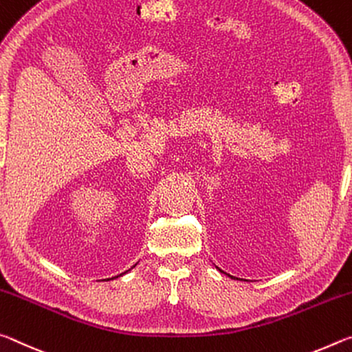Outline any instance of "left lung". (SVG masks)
<instances>
[{"instance_id": "1", "label": "left lung", "mask_w": 352, "mask_h": 352, "mask_svg": "<svg viewBox=\"0 0 352 352\" xmlns=\"http://www.w3.org/2000/svg\"><path fill=\"white\" fill-rule=\"evenodd\" d=\"M220 272H221V270H220Z\"/></svg>"}]
</instances>
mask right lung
Instances as JSON below:
<instances>
[{
  "label": "right lung",
  "instance_id": "1",
  "mask_svg": "<svg viewBox=\"0 0 352 352\" xmlns=\"http://www.w3.org/2000/svg\"><path fill=\"white\" fill-rule=\"evenodd\" d=\"M123 274H124V273H123ZM120 276H122V274H120ZM115 278H118V276H115ZM112 279H113V278H112Z\"/></svg>",
  "mask_w": 352,
  "mask_h": 352
}]
</instances>
